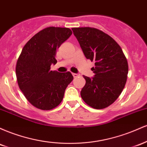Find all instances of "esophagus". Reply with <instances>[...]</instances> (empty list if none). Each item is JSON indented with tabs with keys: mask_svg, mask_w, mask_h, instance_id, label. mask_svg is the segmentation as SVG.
Returning <instances> with one entry per match:
<instances>
[{
	"mask_svg": "<svg viewBox=\"0 0 147 147\" xmlns=\"http://www.w3.org/2000/svg\"><path fill=\"white\" fill-rule=\"evenodd\" d=\"M72 76L74 77V78H76V77H77L78 76H79V74H77V73H72Z\"/></svg>",
	"mask_w": 147,
	"mask_h": 147,
	"instance_id": "esophagus-1",
	"label": "esophagus"
}]
</instances>
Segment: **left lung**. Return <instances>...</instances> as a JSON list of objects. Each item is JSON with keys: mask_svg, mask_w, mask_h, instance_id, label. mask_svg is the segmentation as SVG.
Masks as SVG:
<instances>
[{"mask_svg": "<svg viewBox=\"0 0 147 147\" xmlns=\"http://www.w3.org/2000/svg\"><path fill=\"white\" fill-rule=\"evenodd\" d=\"M84 55L95 61L90 78L84 76L86 84L81 96L88 106L102 109L120 95L127 79L129 65L122 48L112 37L93 28H72Z\"/></svg>", "mask_w": 147, "mask_h": 147, "instance_id": "obj_1", "label": "left lung"}]
</instances>
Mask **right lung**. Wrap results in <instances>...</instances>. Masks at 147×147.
Instances as JSON below:
<instances>
[{
  "label": "right lung",
  "instance_id": "obj_1",
  "mask_svg": "<svg viewBox=\"0 0 147 147\" xmlns=\"http://www.w3.org/2000/svg\"><path fill=\"white\" fill-rule=\"evenodd\" d=\"M72 33L66 28H45L30 38L18 57L16 66L18 86L37 109L48 111L57 107L73 80L71 72L50 70L52 64L57 62V50Z\"/></svg>",
  "mask_w": 147,
  "mask_h": 147
}]
</instances>
